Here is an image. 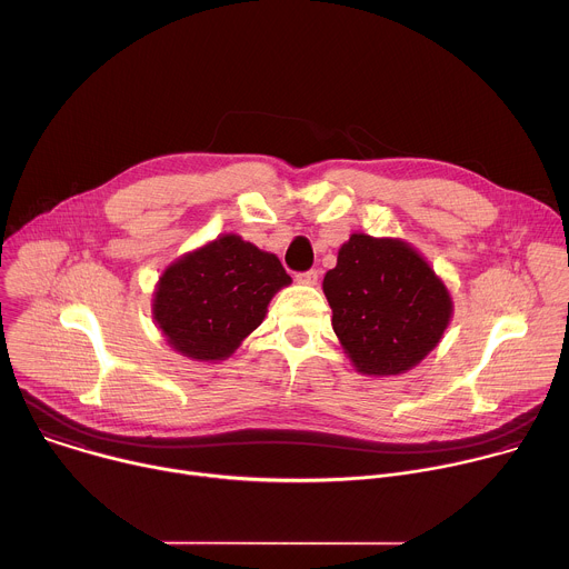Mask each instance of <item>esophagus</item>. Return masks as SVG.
Wrapping results in <instances>:
<instances>
[{
	"label": "esophagus",
	"instance_id": "1",
	"mask_svg": "<svg viewBox=\"0 0 569 569\" xmlns=\"http://www.w3.org/2000/svg\"><path fill=\"white\" fill-rule=\"evenodd\" d=\"M317 279H319L317 270H308V272H299L297 274V283H301V286H315Z\"/></svg>",
	"mask_w": 569,
	"mask_h": 569
}]
</instances>
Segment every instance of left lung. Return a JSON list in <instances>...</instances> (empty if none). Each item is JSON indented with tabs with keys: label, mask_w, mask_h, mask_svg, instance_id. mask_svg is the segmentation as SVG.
Listing matches in <instances>:
<instances>
[{
	"label": "left lung",
	"mask_w": 569,
	"mask_h": 569,
	"mask_svg": "<svg viewBox=\"0 0 569 569\" xmlns=\"http://www.w3.org/2000/svg\"><path fill=\"white\" fill-rule=\"evenodd\" d=\"M321 288L342 349L367 376H398L417 367L452 317L443 281L398 238L351 233Z\"/></svg>",
	"instance_id": "left-lung-1"
}]
</instances>
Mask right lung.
I'll return each mask as SVG.
<instances>
[{
	"label": "right lung",
	"mask_w": 569,
	"mask_h": 569,
	"mask_svg": "<svg viewBox=\"0 0 569 569\" xmlns=\"http://www.w3.org/2000/svg\"><path fill=\"white\" fill-rule=\"evenodd\" d=\"M281 261L236 233L184 254L159 277L152 319L167 342L200 362L229 358L290 283Z\"/></svg>",
	"instance_id": "1"
}]
</instances>
